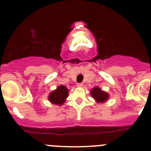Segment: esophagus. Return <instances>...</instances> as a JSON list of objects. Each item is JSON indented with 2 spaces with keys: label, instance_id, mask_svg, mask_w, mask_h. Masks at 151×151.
I'll return each instance as SVG.
<instances>
[{
  "label": "esophagus",
  "instance_id": "esophagus-1",
  "mask_svg": "<svg viewBox=\"0 0 151 151\" xmlns=\"http://www.w3.org/2000/svg\"><path fill=\"white\" fill-rule=\"evenodd\" d=\"M77 87H83V83H77Z\"/></svg>",
  "mask_w": 151,
  "mask_h": 151
}]
</instances>
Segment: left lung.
Here are the masks:
<instances>
[{
	"mask_svg": "<svg viewBox=\"0 0 151 151\" xmlns=\"http://www.w3.org/2000/svg\"><path fill=\"white\" fill-rule=\"evenodd\" d=\"M91 96H93V98L97 101V102H104L107 100L108 94L106 93L104 91H102L99 88L96 87V88H94L91 91Z\"/></svg>",
	"mask_w": 151,
	"mask_h": 151,
	"instance_id": "8db88e82",
	"label": "left lung"
}]
</instances>
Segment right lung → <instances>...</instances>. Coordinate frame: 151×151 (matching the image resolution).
<instances>
[{
  "mask_svg": "<svg viewBox=\"0 0 151 151\" xmlns=\"http://www.w3.org/2000/svg\"><path fill=\"white\" fill-rule=\"evenodd\" d=\"M68 90L64 85H60L55 91H53L49 96V100L52 104L61 105L65 102V100L68 97Z\"/></svg>",
  "mask_w": 151,
  "mask_h": 151,
  "instance_id": "right-lung-1",
  "label": "right lung"
}]
</instances>
